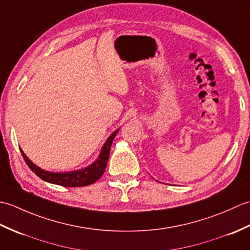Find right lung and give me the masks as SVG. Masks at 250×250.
Wrapping results in <instances>:
<instances>
[{
	"label": "right lung",
	"instance_id": "add662e5",
	"mask_svg": "<svg viewBox=\"0 0 250 250\" xmlns=\"http://www.w3.org/2000/svg\"><path fill=\"white\" fill-rule=\"evenodd\" d=\"M119 130H116L113 132L107 141L105 142V144L102 147V150L99 155V158L95 160L91 166H89L86 168L77 169V171L72 172H65V173H55V172H48L45 169H42L37 166L32 162L30 159L24 155V152L20 149L21 155H22L25 163L28 164V167L31 168L32 172H34L37 176L42 178L47 183L60 185L63 187H83V186L91 185L97 182V180L102 176L103 173L105 172L106 166H107L110 147L113 144V141L115 139L116 134L118 133Z\"/></svg>",
	"mask_w": 250,
	"mask_h": 250
}]
</instances>
